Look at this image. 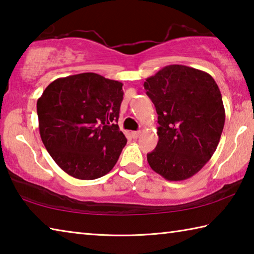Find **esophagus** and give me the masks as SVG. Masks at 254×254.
Returning a JSON list of instances; mask_svg holds the SVG:
<instances>
[{
  "mask_svg": "<svg viewBox=\"0 0 254 254\" xmlns=\"http://www.w3.org/2000/svg\"><path fill=\"white\" fill-rule=\"evenodd\" d=\"M141 135V131H134V132H132V136L134 137V139H137V137H139Z\"/></svg>",
  "mask_w": 254,
  "mask_h": 254,
  "instance_id": "esophagus-1",
  "label": "esophagus"
}]
</instances>
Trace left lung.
I'll list each match as a JSON object with an SVG mask.
<instances>
[{"label": "left lung", "mask_w": 254, "mask_h": 254, "mask_svg": "<svg viewBox=\"0 0 254 254\" xmlns=\"http://www.w3.org/2000/svg\"><path fill=\"white\" fill-rule=\"evenodd\" d=\"M158 114L156 149L147 154L153 171L170 182L190 178L216 150L225 122L217 84L203 70L163 67L144 81Z\"/></svg>", "instance_id": "1"}]
</instances>
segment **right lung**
<instances>
[{
	"label": "right lung",
	"instance_id": "1",
	"mask_svg": "<svg viewBox=\"0 0 254 254\" xmlns=\"http://www.w3.org/2000/svg\"><path fill=\"white\" fill-rule=\"evenodd\" d=\"M123 84L95 72L50 83L37 102L42 142L71 177L97 179L113 169L127 137L118 121Z\"/></svg>",
	"mask_w": 254,
	"mask_h": 254
}]
</instances>
